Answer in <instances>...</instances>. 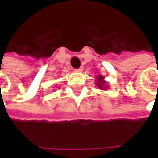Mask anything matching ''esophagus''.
I'll return each instance as SVG.
<instances>
[{"label": "esophagus", "mask_w": 158, "mask_h": 158, "mask_svg": "<svg viewBox=\"0 0 158 158\" xmlns=\"http://www.w3.org/2000/svg\"><path fill=\"white\" fill-rule=\"evenodd\" d=\"M84 70V68L83 67H80L79 69H75V72H78V73H81Z\"/></svg>", "instance_id": "34e87169"}]
</instances>
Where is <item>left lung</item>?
<instances>
[{
    "instance_id": "obj_1",
    "label": "left lung",
    "mask_w": 158,
    "mask_h": 158,
    "mask_svg": "<svg viewBox=\"0 0 158 158\" xmlns=\"http://www.w3.org/2000/svg\"><path fill=\"white\" fill-rule=\"evenodd\" d=\"M96 85L97 86V88H99L102 90H106L108 89V85L106 84V82L104 80V77L101 74L96 77Z\"/></svg>"
}]
</instances>
